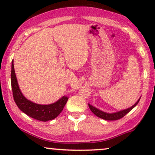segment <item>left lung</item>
Wrapping results in <instances>:
<instances>
[{
  "label": "left lung",
  "mask_w": 155,
  "mask_h": 155,
  "mask_svg": "<svg viewBox=\"0 0 155 155\" xmlns=\"http://www.w3.org/2000/svg\"><path fill=\"white\" fill-rule=\"evenodd\" d=\"M139 101H140V99H138V101H137V102L133 106V107L129 108V109L123 110V111L116 112V113H114V114L105 113V112L101 111H100V110L97 109V108L92 107V106L90 105V104H89L88 105H89V107H90V110L92 111V113L94 114L97 116H98L99 118H102V119H104L107 120H116L120 119V118L124 117V116H126V114L128 113V112H130L131 110H132L133 108H134L135 106L138 104Z\"/></svg>",
  "instance_id": "8db88e82"
}]
</instances>
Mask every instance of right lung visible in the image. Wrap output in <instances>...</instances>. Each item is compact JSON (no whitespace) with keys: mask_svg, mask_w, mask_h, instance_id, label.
Returning a JSON list of instances; mask_svg holds the SVG:
<instances>
[{"mask_svg":"<svg viewBox=\"0 0 155 155\" xmlns=\"http://www.w3.org/2000/svg\"><path fill=\"white\" fill-rule=\"evenodd\" d=\"M11 86L14 101L19 109L31 118L41 121H47L56 118L63 111L68 99L67 97H63L56 102L48 105L37 104L27 99L19 88L15 73L13 61L12 62Z\"/></svg>","mask_w":155,"mask_h":155,"instance_id":"add662e5","label":"right lung"}]
</instances>
